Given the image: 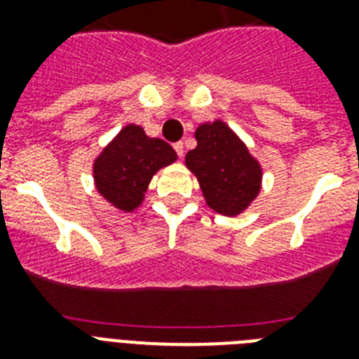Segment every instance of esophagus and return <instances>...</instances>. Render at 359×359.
Listing matches in <instances>:
<instances>
[{
  "label": "esophagus",
  "instance_id": "1",
  "mask_svg": "<svg viewBox=\"0 0 359 359\" xmlns=\"http://www.w3.org/2000/svg\"><path fill=\"white\" fill-rule=\"evenodd\" d=\"M174 151H176L177 156L182 158L183 152H185V145H183V142H177V144H174Z\"/></svg>",
  "mask_w": 359,
  "mask_h": 359
}]
</instances>
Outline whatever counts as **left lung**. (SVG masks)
<instances>
[{
    "label": "left lung",
    "instance_id": "1",
    "mask_svg": "<svg viewBox=\"0 0 359 359\" xmlns=\"http://www.w3.org/2000/svg\"><path fill=\"white\" fill-rule=\"evenodd\" d=\"M196 149L185 165L198 177L203 198L217 214H243L261 192L262 167L223 120L205 122L194 133Z\"/></svg>",
    "mask_w": 359,
    "mask_h": 359
}]
</instances>
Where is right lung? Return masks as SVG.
<instances>
[{"label":"right lung","mask_w":359,"mask_h":359,"mask_svg":"<svg viewBox=\"0 0 359 359\" xmlns=\"http://www.w3.org/2000/svg\"><path fill=\"white\" fill-rule=\"evenodd\" d=\"M176 160L167 142L128 123L93 160L95 189L116 210L133 212L144 203L152 176Z\"/></svg>","instance_id":"right-lung-1"}]
</instances>
